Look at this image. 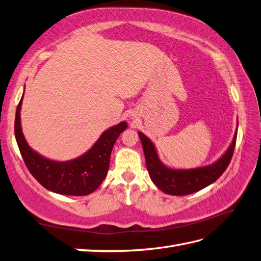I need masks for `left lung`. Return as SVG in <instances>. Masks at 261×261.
Segmentation results:
<instances>
[{
    "instance_id": "obj_1",
    "label": "left lung",
    "mask_w": 261,
    "mask_h": 261,
    "mask_svg": "<svg viewBox=\"0 0 261 261\" xmlns=\"http://www.w3.org/2000/svg\"><path fill=\"white\" fill-rule=\"evenodd\" d=\"M138 135L144 148L147 170L154 185L167 195L186 196L211 186L225 172L236 147L238 125L233 140L226 151L212 164L196 168H173L166 166L158 156L154 142L140 131Z\"/></svg>"
}]
</instances>
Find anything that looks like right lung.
Segmentation results:
<instances>
[{"label":"right lung","mask_w":261,"mask_h":261,"mask_svg":"<svg viewBox=\"0 0 261 261\" xmlns=\"http://www.w3.org/2000/svg\"><path fill=\"white\" fill-rule=\"evenodd\" d=\"M23 95L20 99L14 121L18 147L32 175L47 190L65 196H87L98 188L107 175L113 146L127 123L125 121L105 130L85 154L70 161H53L40 155L28 145L21 127Z\"/></svg>","instance_id":"1"}]
</instances>
